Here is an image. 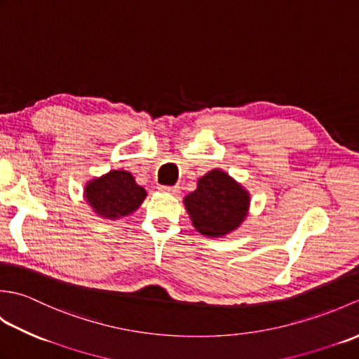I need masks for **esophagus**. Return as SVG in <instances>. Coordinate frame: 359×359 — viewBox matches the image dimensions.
<instances>
[{
  "instance_id": "esophagus-1",
  "label": "esophagus",
  "mask_w": 359,
  "mask_h": 359,
  "mask_svg": "<svg viewBox=\"0 0 359 359\" xmlns=\"http://www.w3.org/2000/svg\"><path fill=\"white\" fill-rule=\"evenodd\" d=\"M160 191H163V193H170V194L177 196V194L180 193V188H179V187H160Z\"/></svg>"
}]
</instances>
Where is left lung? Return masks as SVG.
<instances>
[{
	"instance_id": "1",
	"label": "left lung",
	"mask_w": 359,
	"mask_h": 359,
	"mask_svg": "<svg viewBox=\"0 0 359 359\" xmlns=\"http://www.w3.org/2000/svg\"><path fill=\"white\" fill-rule=\"evenodd\" d=\"M185 210L193 226L208 238H224L248 216L250 193L222 170H211L197 180V188L185 196Z\"/></svg>"
}]
</instances>
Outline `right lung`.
<instances>
[{"label": "right lung", "mask_w": 359, "mask_h": 359, "mask_svg": "<svg viewBox=\"0 0 359 359\" xmlns=\"http://www.w3.org/2000/svg\"><path fill=\"white\" fill-rule=\"evenodd\" d=\"M83 197L95 216L116 220L133 215L147 199L144 188L137 185L129 171L112 170L100 177L89 180Z\"/></svg>", "instance_id": "obj_1"}]
</instances>
